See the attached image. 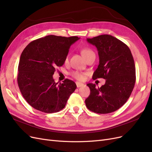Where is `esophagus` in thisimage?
<instances>
[{"label": "esophagus", "mask_w": 152, "mask_h": 152, "mask_svg": "<svg viewBox=\"0 0 152 152\" xmlns=\"http://www.w3.org/2000/svg\"><path fill=\"white\" fill-rule=\"evenodd\" d=\"M75 83H76V85H77V87H82V86H84V84L80 83V82H76Z\"/></svg>", "instance_id": "34e87169"}]
</instances>
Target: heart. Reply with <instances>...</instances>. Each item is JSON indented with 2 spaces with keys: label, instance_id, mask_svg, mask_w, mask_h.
Segmentation results:
<instances>
[{
  "label": "heart",
  "instance_id": "heart-1",
  "mask_svg": "<svg viewBox=\"0 0 152 152\" xmlns=\"http://www.w3.org/2000/svg\"><path fill=\"white\" fill-rule=\"evenodd\" d=\"M81 53L82 54V56H83L85 58H86L87 56L90 55L91 54H93L94 53L93 50H91L90 49L88 48H84L82 50ZM68 61V56L66 57L65 58V62L66 63ZM71 75L74 77L75 79H76L77 80H82L84 79V73H82L81 72H79L78 71H74V72H72L71 73Z\"/></svg>",
  "mask_w": 152,
  "mask_h": 152
}]
</instances>
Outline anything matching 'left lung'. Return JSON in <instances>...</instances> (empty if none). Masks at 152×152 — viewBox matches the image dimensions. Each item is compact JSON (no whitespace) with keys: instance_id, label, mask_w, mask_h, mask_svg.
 Returning a JSON list of instances; mask_svg holds the SVG:
<instances>
[{"instance_id":"1","label":"left lung","mask_w":152,"mask_h":152,"mask_svg":"<svg viewBox=\"0 0 152 152\" xmlns=\"http://www.w3.org/2000/svg\"><path fill=\"white\" fill-rule=\"evenodd\" d=\"M87 40L97 48L99 58L93 79L103 78L106 82L98 88L93 83L87 84L90 94L85 100L86 105L94 113H112L126 103L134 89V59L127 45L112 35H102Z\"/></svg>"}]
</instances>
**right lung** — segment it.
Masks as SVG:
<instances>
[{
  "mask_svg": "<svg viewBox=\"0 0 152 152\" xmlns=\"http://www.w3.org/2000/svg\"><path fill=\"white\" fill-rule=\"evenodd\" d=\"M79 39L76 36L48 35L31 41L23 50L18 84L25 99L35 109L51 113L65 108L77 86L67 79L56 83L53 75L65 63L71 45Z\"/></svg>",
  "mask_w": 152,
  "mask_h": 152,
  "instance_id": "obj_1",
  "label": "right lung"
}]
</instances>
